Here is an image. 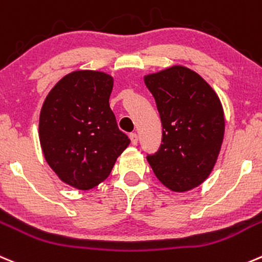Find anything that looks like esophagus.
<instances>
[{
	"instance_id": "34e87169",
	"label": "esophagus",
	"mask_w": 262,
	"mask_h": 262,
	"mask_svg": "<svg viewBox=\"0 0 262 262\" xmlns=\"http://www.w3.org/2000/svg\"><path fill=\"white\" fill-rule=\"evenodd\" d=\"M129 138H130V142H132V144H134V146H136V144L138 143V134H136V133H132L130 136H129Z\"/></svg>"
}]
</instances>
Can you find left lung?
Returning a JSON list of instances; mask_svg holds the SVG:
<instances>
[{
	"label": "left lung",
	"instance_id": "8db88e82",
	"mask_svg": "<svg viewBox=\"0 0 262 262\" xmlns=\"http://www.w3.org/2000/svg\"><path fill=\"white\" fill-rule=\"evenodd\" d=\"M144 83L162 124L161 146L147 161L174 192L199 187L214 169L224 138L219 97L201 75L180 65L146 75Z\"/></svg>",
	"mask_w": 262,
	"mask_h": 262
}]
</instances>
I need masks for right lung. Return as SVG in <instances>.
<instances>
[{
    "mask_svg": "<svg viewBox=\"0 0 262 262\" xmlns=\"http://www.w3.org/2000/svg\"><path fill=\"white\" fill-rule=\"evenodd\" d=\"M114 79L95 70L65 75L50 91L39 115V142L63 183L87 190L110 175L130 139L110 108Z\"/></svg>",
    "mask_w": 262,
    "mask_h": 262,
    "instance_id": "right-lung-1",
    "label": "right lung"
}]
</instances>
